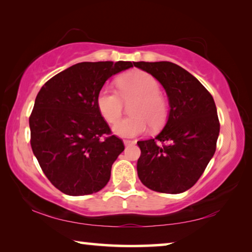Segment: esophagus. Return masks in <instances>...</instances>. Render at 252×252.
Returning a JSON list of instances; mask_svg holds the SVG:
<instances>
[{"label": "esophagus", "mask_w": 252, "mask_h": 252, "mask_svg": "<svg viewBox=\"0 0 252 252\" xmlns=\"http://www.w3.org/2000/svg\"><path fill=\"white\" fill-rule=\"evenodd\" d=\"M131 144H134V141H131V140H125V146H131Z\"/></svg>", "instance_id": "obj_1"}]
</instances>
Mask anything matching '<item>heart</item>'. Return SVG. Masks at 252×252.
<instances>
[{
	"mask_svg": "<svg viewBox=\"0 0 252 252\" xmlns=\"http://www.w3.org/2000/svg\"><path fill=\"white\" fill-rule=\"evenodd\" d=\"M118 91L103 87L96 97L99 111L106 121L114 123L121 117L124 101L135 100L130 118L116 123L114 133L125 138L143 133L148 125L159 129L168 117V103L161 94L159 80L144 71H132L118 79Z\"/></svg>",
	"mask_w": 252,
	"mask_h": 252,
	"instance_id": "heart-1",
	"label": "heart"
}]
</instances>
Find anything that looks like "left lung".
I'll list each match as a JSON object with an SVG mask.
<instances>
[{"mask_svg":"<svg viewBox=\"0 0 252 252\" xmlns=\"http://www.w3.org/2000/svg\"><path fill=\"white\" fill-rule=\"evenodd\" d=\"M133 64L159 80L170 104L163 130L156 138L138 141L139 179L157 192H185L202 176L216 152L220 131L216 103L192 74L172 62Z\"/></svg>","mask_w":252,"mask_h":252,"instance_id":"8db88e82","label":"left lung"}]
</instances>
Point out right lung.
<instances>
[{"label": "right lung", "instance_id": "1", "mask_svg": "<svg viewBox=\"0 0 252 252\" xmlns=\"http://www.w3.org/2000/svg\"><path fill=\"white\" fill-rule=\"evenodd\" d=\"M129 61L81 62L46 81L30 116L31 147L50 182L69 195L95 193L125 150L102 117L96 97Z\"/></svg>", "mask_w": 252, "mask_h": 252}]
</instances>
